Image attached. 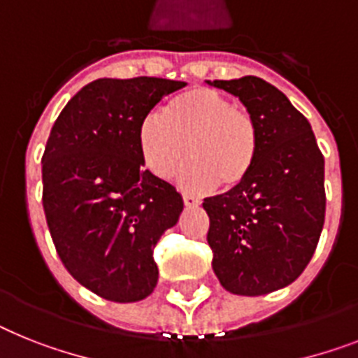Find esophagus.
<instances>
[{"instance_id":"34e87169","label":"esophagus","mask_w":358,"mask_h":358,"mask_svg":"<svg viewBox=\"0 0 358 358\" xmlns=\"http://www.w3.org/2000/svg\"><path fill=\"white\" fill-rule=\"evenodd\" d=\"M182 201H185V205L188 208H194V206H199L201 205V199L196 196H190V194H182Z\"/></svg>"}]
</instances>
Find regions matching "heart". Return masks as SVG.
Wrapping results in <instances>:
<instances>
[{
  "mask_svg": "<svg viewBox=\"0 0 358 358\" xmlns=\"http://www.w3.org/2000/svg\"><path fill=\"white\" fill-rule=\"evenodd\" d=\"M177 176L188 190H208L220 182L234 188L252 172L259 150L252 115L210 87H190L168 100L162 115H148L138 126V150L153 176Z\"/></svg>",
  "mask_w": 358,
  "mask_h": 358,
  "instance_id": "b5f03b06",
  "label": "heart"
}]
</instances>
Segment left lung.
<instances>
[{
    "instance_id": "obj_1",
    "label": "left lung",
    "mask_w": 358,
    "mask_h": 358,
    "mask_svg": "<svg viewBox=\"0 0 358 358\" xmlns=\"http://www.w3.org/2000/svg\"><path fill=\"white\" fill-rule=\"evenodd\" d=\"M208 84L236 94L259 135L249 177L203 203L212 267L232 294H268L294 282L317 249L326 217L324 155L309 120L268 82L243 76Z\"/></svg>"
}]
</instances>
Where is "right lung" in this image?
Masks as SVG:
<instances>
[{"label": "right lung", "mask_w": 358, "mask_h": 358, "mask_svg": "<svg viewBox=\"0 0 358 358\" xmlns=\"http://www.w3.org/2000/svg\"><path fill=\"white\" fill-rule=\"evenodd\" d=\"M185 82L99 78L62 109L41 157V203L64 267L111 302L150 296L153 249L182 212L170 182L143 170L138 126Z\"/></svg>", "instance_id": "right-lung-1"}]
</instances>
